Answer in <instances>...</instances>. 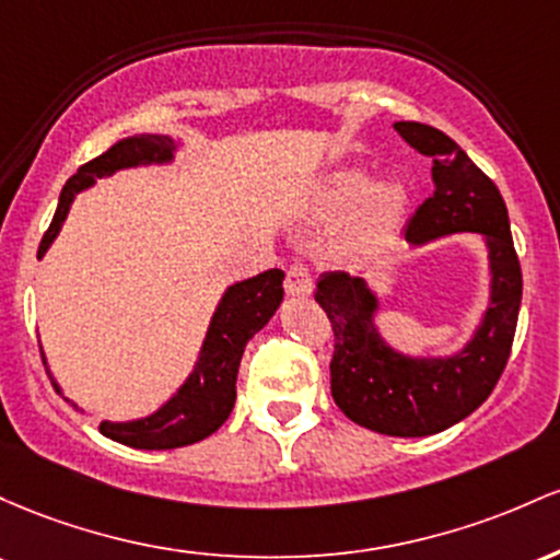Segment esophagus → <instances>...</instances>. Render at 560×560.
Listing matches in <instances>:
<instances>
[{"label":"esophagus","instance_id":"34e87169","mask_svg":"<svg viewBox=\"0 0 560 560\" xmlns=\"http://www.w3.org/2000/svg\"><path fill=\"white\" fill-rule=\"evenodd\" d=\"M312 288V269L306 267V264H293L285 275V291L291 293V296H310Z\"/></svg>","mask_w":560,"mask_h":560}]
</instances>
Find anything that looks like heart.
<instances>
[{
	"label": "heart",
	"instance_id": "1",
	"mask_svg": "<svg viewBox=\"0 0 560 560\" xmlns=\"http://www.w3.org/2000/svg\"><path fill=\"white\" fill-rule=\"evenodd\" d=\"M407 192L397 182H378L362 168H336L314 196V213L323 222L349 217V243L368 250L392 235L405 211Z\"/></svg>",
	"mask_w": 560,
	"mask_h": 560
}]
</instances>
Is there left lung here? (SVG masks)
Returning a JSON list of instances; mask_svg holds the SVG:
<instances>
[{
  "label": "left lung",
  "instance_id": "obj_1",
  "mask_svg": "<svg viewBox=\"0 0 560 560\" xmlns=\"http://www.w3.org/2000/svg\"><path fill=\"white\" fill-rule=\"evenodd\" d=\"M401 140L433 161V192L407 224V243L425 246L452 232H479L489 248L492 291L474 338L447 357H410L375 328L378 296L362 278L325 272L314 301L332 325L330 392L357 425L386 436H431L468 418L498 386L521 310V264L498 185L444 131L397 121Z\"/></svg>",
  "mask_w": 560,
  "mask_h": 560
}]
</instances>
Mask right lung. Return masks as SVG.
I'll use <instances>...</instances> for the list:
<instances>
[{
  "label": "right lung",
  "mask_w": 560,
  "mask_h": 560,
  "mask_svg": "<svg viewBox=\"0 0 560 560\" xmlns=\"http://www.w3.org/2000/svg\"><path fill=\"white\" fill-rule=\"evenodd\" d=\"M174 150H177V144L166 135H135L127 137V140H118L103 155L84 163L62 187L58 211H55L52 224L44 232L39 243V259L58 237L73 198L86 187H92L94 179L110 177L118 168L168 163L174 159ZM282 278H285L282 269H267L256 278L230 285L222 301H219L217 312H213L196 370L187 375L177 394L148 418L129 420V423L103 420L100 423L103 436L135 450L187 447V444H196L200 439L211 436L230 418L232 407H235V381L243 351H246L250 338L278 312L282 301ZM42 362L47 364L44 354ZM52 386L55 392L62 394L58 383L52 381Z\"/></svg>",
  "instance_id": "obj_1"
}]
</instances>
